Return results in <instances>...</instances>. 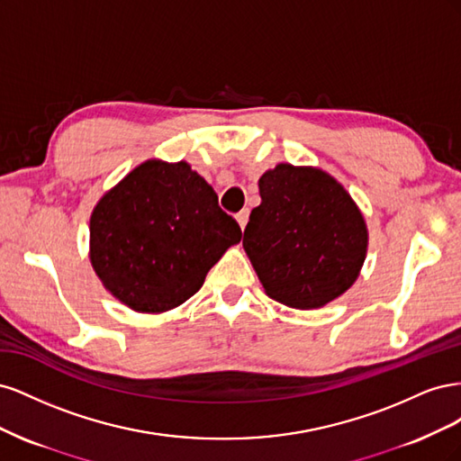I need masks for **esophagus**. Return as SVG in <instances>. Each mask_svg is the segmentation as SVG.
Listing matches in <instances>:
<instances>
[{
    "label": "esophagus",
    "mask_w": 461,
    "mask_h": 461,
    "mask_svg": "<svg viewBox=\"0 0 461 461\" xmlns=\"http://www.w3.org/2000/svg\"><path fill=\"white\" fill-rule=\"evenodd\" d=\"M248 219H249V212H248V209H242L240 213H236V221H239V225H240L242 230H244L246 225H248Z\"/></svg>",
    "instance_id": "1"
}]
</instances>
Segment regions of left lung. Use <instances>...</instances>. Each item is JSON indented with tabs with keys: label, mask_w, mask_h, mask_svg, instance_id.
I'll return each instance as SVG.
<instances>
[{
	"label": "left lung",
	"mask_w": 461,
	"mask_h": 461,
	"mask_svg": "<svg viewBox=\"0 0 461 461\" xmlns=\"http://www.w3.org/2000/svg\"><path fill=\"white\" fill-rule=\"evenodd\" d=\"M242 246L265 294L296 310L337 300L359 276L369 232L350 194L319 167L278 163L259 178Z\"/></svg>",
	"instance_id": "obj_1"
}]
</instances>
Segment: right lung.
Listing matches in <instances>:
<instances>
[{
    "label": "right lung",
    "instance_id": "right-lung-1",
    "mask_svg": "<svg viewBox=\"0 0 461 461\" xmlns=\"http://www.w3.org/2000/svg\"><path fill=\"white\" fill-rule=\"evenodd\" d=\"M240 239L239 222L186 161L148 159L94 205L88 258L111 296L158 315L196 294Z\"/></svg>",
    "mask_w": 461,
    "mask_h": 461
}]
</instances>
